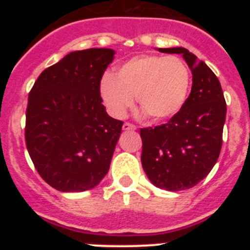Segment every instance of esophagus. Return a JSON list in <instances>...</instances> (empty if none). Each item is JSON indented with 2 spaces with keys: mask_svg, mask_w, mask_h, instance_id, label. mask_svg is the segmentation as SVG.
Wrapping results in <instances>:
<instances>
[{
  "mask_svg": "<svg viewBox=\"0 0 250 250\" xmlns=\"http://www.w3.org/2000/svg\"><path fill=\"white\" fill-rule=\"evenodd\" d=\"M123 130H125V131H127V130H136V126L130 123H125L123 125Z\"/></svg>",
  "mask_w": 250,
  "mask_h": 250,
  "instance_id": "obj_1",
  "label": "esophagus"
}]
</instances>
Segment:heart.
<instances>
[{
  "instance_id": "heart-1",
  "label": "heart",
  "mask_w": 250,
  "mask_h": 250,
  "mask_svg": "<svg viewBox=\"0 0 250 250\" xmlns=\"http://www.w3.org/2000/svg\"><path fill=\"white\" fill-rule=\"evenodd\" d=\"M190 89V71L178 56L143 55L134 57L105 76L100 94L110 114L124 118L134 105L154 121L173 118L185 104Z\"/></svg>"
}]
</instances>
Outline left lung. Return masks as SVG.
Instances as JSON below:
<instances>
[{"mask_svg": "<svg viewBox=\"0 0 250 250\" xmlns=\"http://www.w3.org/2000/svg\"><path fill=\"white\" fill-rule=\"evenodd\" d=\"M182 54L193 75L189 98L167 124L140 130L141 164L160 189H190L210 173L219 158L227 104L218 77L184 47L159 48Z\"/></svg>", "mask_w": 250, "mask_h": 250, "instance_id": "obj_1", "label": "left lung"}]
</instances>
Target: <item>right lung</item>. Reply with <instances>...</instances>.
I'll return each mask as SVG.
<instances>
[{"instance_id": "add662e5", "label": "right lung", "mask_w": 250, "mask_h": 250, "mask_svg": "<svg viewBox=\"0 0 250 250\" xmlns=\"http://www.w3.org/2000/svg\"><path fill=\"white\" fill-rule=\"evenodd\" d=\"M114 55L111 48L70 52L31 89L26 146L41 178L56 190H90L109 171L124 124L107 115L100 96Z\"/></svg>"}]
</instances>
